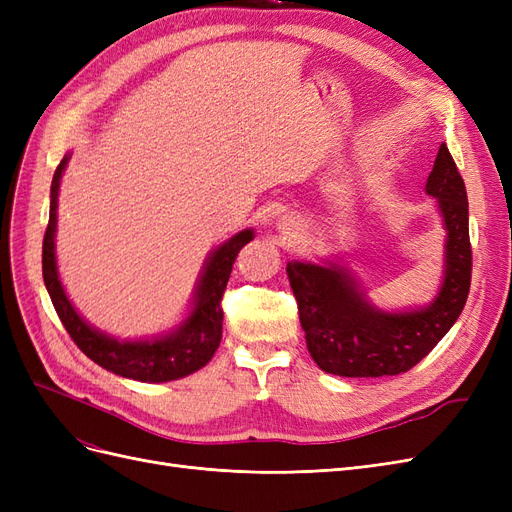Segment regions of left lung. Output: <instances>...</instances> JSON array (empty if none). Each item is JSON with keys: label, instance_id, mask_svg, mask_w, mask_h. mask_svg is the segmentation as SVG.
I'll list each match as a JSON object with an SVG mask.
<instances>
[{"label": "left lung", "instance_id": "left-lung-1", "mask_svg": "<svg viewBox=\"0 0 512 512\" xmlns=\"http://www.w3.org/2000/svg\"><path fill=\"white\" fill-rule=\"evenodd\" d=\"M427 194L438 198L448 232L444 282L429 307L384 314L365 303L342 267L288 265L307 350L327 374L344 378L404 374L436 348L463 312L472 282L468 194L444 143L427 177Z\"/></svg>", "mask_w": 512, "mask_h": 512}]
</instances>
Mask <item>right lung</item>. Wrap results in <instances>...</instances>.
Wrapping results in <instances>:
<instances>
[{
    "mask_svg": "<svg viewBox=\"0 0 512 512\" xmlns=\"http://www.w3.org/2000/svg\"><path fill=\"white\" fill-rule=\"evenodd\" d=\"M68 164V156L59 162L51 183V213L49 226L42 241V277L44 286L51 294L55 312L64 324L72 342L79 346L91 361L113 371L117 376L141 380V382H168L190 376L205 367L215 354L222 339L224 309L222 297L228 277L235 265L237 254L245 243L254 239L252 230H243L228 243L215 250L207 262L205 273L200 277L196 303L190 318L181 327L162 339L153 342H117L94 331L74 312L64 288L59 284L55 265V224H57V192L59 179Z\"/></svg>",
    "mask_w": 512,
    "mask_h": 512,
    "instance_id": "add662e5",
    "label": "right lung"
}]
</instances>
